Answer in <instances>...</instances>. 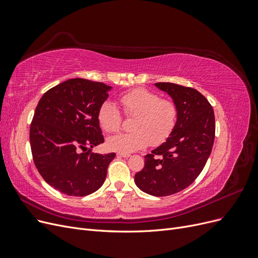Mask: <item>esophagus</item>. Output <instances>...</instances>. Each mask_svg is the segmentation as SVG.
I'll list each match as a JSON object with an SVG mask.
<instances>
[{
    "instance_id": "34e87169",
    "label": "esophagus",
    "mask_w": 258,
    "mask_h": 258,
    "mask_svg": "<svg viewBox=\"0 0 258 258\" xmlns=\"http://www.w3.org/2000/svg\"><path fill=\"white\" fill-rule=\"evenodd\" d=\"M117 156H119V157H123V158H128V157H130V154H128V153H117Z\"/></svg>"
}]
</instances>
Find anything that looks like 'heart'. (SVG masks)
Here are the masks:
<instances>
[{
  "label": "heart",
  "instance_id": "obj_1",
  "mask_svg": "<svg viewBox=\"0 0 258 258\" xmlns=\"http://www.w3.org/2000/svg\"><path fill=\"white\" fill-rule=\"evenodd\" d=\"M122 112L127 117H135L128 134L116 135L107 139L106 145L112 151L132 153L148 144L160 145L172 134L178 117V107L173 100L161 99L159 93L145 88H138L119 98ZM98 121L105 132L118 131L122 123L119 108L111 101L100 105Z\"/></svg>",
  "mask_w": 258,
  "mask_h": 258
}]
</instances>
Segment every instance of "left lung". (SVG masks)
Here are the masks:
<instances>
[{
  "mask_svg": "<svg viewBox=\"0 0 258 258\" xmlns=\"http://www.w3.org/2000/svg\"><path fill=\"white\" fill-rule=\"evenodd\" d=\"M155 86L176 103L177 122L167 141L145 156L135 182L142 191L163 197L185 189L201 173L214 143L215 117L198 90L172 83Z\"/></svg>",
  "mask_w": 258,
  "mask_h": 258,
  "instance_id": "left-lung-1",
  "label": "left lung"
}]
</instances>
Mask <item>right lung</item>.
Segmentation results:
<instances>
[{"label": "right lung", "instance_id": "obj_1", "mask_svg": "<svg viewBox=\"0 0 258 258\" xmlns=\"http://www.w3.org/2000/svg\"><path fill=\"white\" fill-rule=\"evenodd\" d=\"M111 86L72 79L46 91L30 126V145L46 183L68 196L84 197L103 185L115 153L96 154L104 142L98 111Z\"/></svg>", "mask_w": 258, "mask_h": 258}]
</instances>
